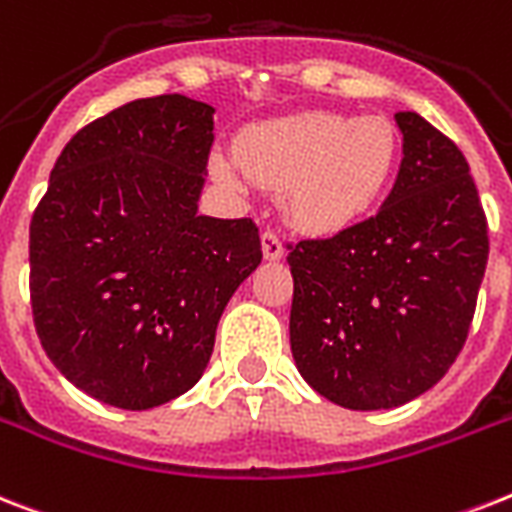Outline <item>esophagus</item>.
Listing matches in <instances>:
<instances>
[{"label": "esophagus", "instance_id": "34e87169", "mask_svg": "<svg viewBox=\"0 0 512 512\" xmlns=\"http://www.w3.org/2000/svg\"><path fill=\"white\" fill-rule=\"evenodd\" d=\"M263 255L265 260H281L284 257V244L273 231H265L263 234Z\"/></svg>", "mask_w": 512, "mask_h": 512}]
</instances>
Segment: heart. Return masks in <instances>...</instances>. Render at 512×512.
Returning <instances> with one entry per match:
<instances>
[{
  "instance_id": "b5f03b06",
  "label": "heart",
  "mask_w": 512,
  "mask_h": 512,
  "mask_svg": "<svg viewBox=\"0 0 512 512\" xmlns=\"http://www.w3.org/2000/svg\"><path fill=\"white\" fill-rule=\"evenodd\" d=\"M400 157V136L386 118L342 112H302L265 120L239 139V162L257 184L281 189L292 226L307 234H336L363 218L384 194ZM213 173L239 181V168L223 155Z\"/></svg>"
}]
</instances>
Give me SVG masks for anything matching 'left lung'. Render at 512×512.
<instances>
[{"instance_id":"8db88e82","label":"left lung","mask_w":512,"mask_h":512,"mask_svg":"<svg viewBox=\"0 0 512 512\" xmlns=\"http://www.w3.org/2000/svg\"><path fill=\"white\" fill-rule=\"evenodd\" d=\"M402 162L373 218L289 252V342L315 392L389 410L450 371L471 328L489 236L463 152L418 112L394 115Z\"/></svg>"}]
</instances>
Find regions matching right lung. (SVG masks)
<instances>
[{"label": "right lung", "instance_id": "obj_1", "mask_svg": "<svg viewBox=\"0 0 512 512\" xmlns=\"http://www.w3.org/2000/svg\"><path fill=\"white\" fill-rule=\"evenodd\" d=\"M213 112L184 94L107 112L65 144L33 213L36 334L105 405L149 410L189 392L263 260L252 220L199 215Z\"/></svg>", "mask_w": 512, "mask_h": 512}]
</instances>
